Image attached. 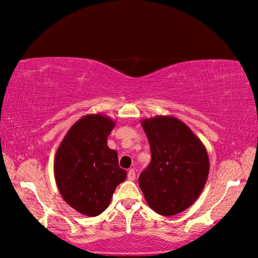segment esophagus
<instances>
[{"label":"esophagus","instance_id":"34e87169","mask_svg":"<svg viewBox=\"0 0 258 258\" xmlns=\"http://www.w3.org/2000/svg\"><path fill=\"white\" fill-rule=\"evenodd\" d=\"M135 176H137V175H135V171H134V169H130L128 173H127L128 180H130V181H134V180H135Z\"/></svg>","mask_w":258,"mask_h":258}]
</instances>
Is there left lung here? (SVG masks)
<instances>
[{
    "instance_id": "1",
    "label": "left lung",
    "mask_w": 258,
    "mask_h": 258,
    "mask_svg": "<svg viewBox=\"0 0 258 258\" xmlns=\"http://www.w3.org/2000/svg\"><path fill=\"white\" fill-rule=\"evenodd\" d=\"M150 145L151 161L139 176L147 204L163 216L184 212L206 184L208 154L186 124L173 116L141 120Z\"/></svg>"
}]
</instances>
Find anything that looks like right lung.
<instances>
[{"label":"right lung","mask_w":258,"mask_h":258,"mask_svg":"<svg viewBox=\"0 0 258 258\" xmlns=\"http://www.w3.org/2000/svg\"><path fill=\"white\" fill-rule=\"evenodd\" d=\"M116 121L101 113L83 116L56 150L54 178L69 206L86 216H98L111 202L116 186L127 173L118 165L117 151L107 145Z\"/></svg>","instance_id":"add662e5"}]
</instances>
